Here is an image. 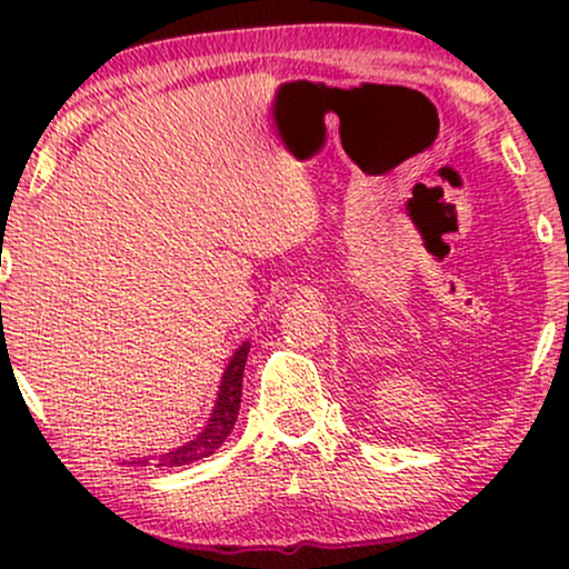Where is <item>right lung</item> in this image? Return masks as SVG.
I'll return each instance as SVG.
<instances>
[{"label": "right lung", "instance_id": "obj_1", "mask_svg": "<svg viewBox=\"0 0 569 569\" xmlns=\"http://www.w3.org/2000/svg\"><path fill=\"white\" fill-rule=\"evenodd\" d=\"M248 350H251V342H243L238 350L232 352L230 363H227L224 375H221L217 403H213L211 417H208V426L202 428L192 441H187L184 447H176V449H171V452H162L154 457H139V460H133L136 466H154V468H160V471H166V468L189 466V462L202 460V457L217 452L221 443H224L227 436L232 433L234 422H238ZM133 462H130V466H133Z\"/></svg>", "mask_w": 569, "mask_h": 569}]
</instances>
